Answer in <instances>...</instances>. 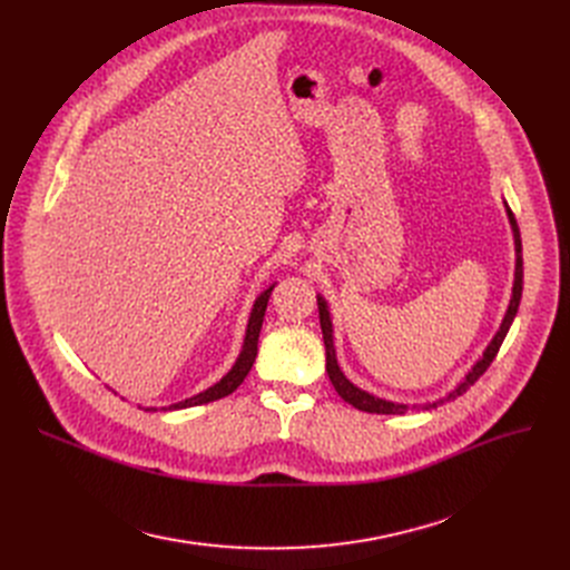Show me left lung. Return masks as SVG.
Wrapping results in <instances>:
<instances>
[{
  "label": "left lung",
  "instance_id": "obj_1",
  "mask_svg": "<svg viewBox=\"0 0 570 570\" xmlns=\"http://www.w3.org/2000/svg\"><path fill=\"white\" fill-rule=\"evenodd\" d=\"M505 213H508V222H511L513 239H515V282H513L511 305H508V309H505V316H503V321H501V325H499V331H497V335L492 337V342L488 344V348H485L481 361H478V363L471 367V372L464 376L462 383L455 385V391H451L445 397H441V400H436V402H428V404H423V406H415V404H413L411 409H425V411H430V409H436V406H441V404H445V402H451V400L464 395V393L469 391V387H471L478 379H481V376L485 374V370L492 365V361H494L497 353H499V346L503 344V340H505V335H508V327H511V323H513V318H515V314H518V307H520L524 267H522V239H520L518 222H515V217H513V213H511V207H508V205H505ZM316 303H318L321 333H323V344H325V372H327V376H331L337 395H340L344 402L353 404L357 411H367V413H393V415H395V413H406V411H409V404H397V402H391V400L374 397V395L361 391V387L353 385V383L344 376V372H342L340 365H337V353H335V344H333L331 309H327V303L323 301L321 295H316Z\"/></svg>",
  "mask_w": 570,
  "mask_h": 570
}]
</instances>
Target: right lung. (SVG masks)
<instances>
[{"label":"right lung","instance_id":"right-lung-1","mask_svg":"<svg viewBox=\"0 0 570 570\" xmlns=\"http://www.w3.org/2000/svg\"><path fill=\"white\" fill-rule=\"evenodd\" d=\"M275 284L265 288L258 297L256 303L252 307V314H249V323H247V333H245V344H243V351H239L235 365L230 367V372L217 381L215 385H209L207 391L185 400V402H177V404H170L168 409L164 411H175V409H189V406H200V404H207V402H215V400H222L226 395H230L235 387L245 381V376L249 374L254 361H256V353H258V335H261V325H263V316H265V307H267V301H269V293H273ZM147 411H157V409H147Z\"/></svg>","mask_w":570,"mask_h":570}]
</instances>
